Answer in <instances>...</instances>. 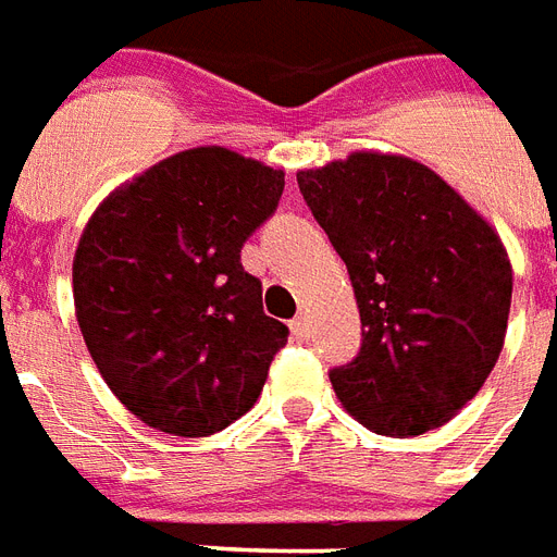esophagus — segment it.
<instances>
[{
	"mask_svg": "<svg viewBox=\"0 0 557 557\" xmlns=\"http://www.w3.org/2000/svg\"><path fill=\"white\" fill-rule=\"evenodd\" d=\"M290 332H294L296 341H308V317L299 313L296 320H290Z\"/></svg>",
	"mask_w": 557,
	"mask_h": 557,
	"instance_id": "34e87169",
	"label": "esophagus"
}]
</instances>
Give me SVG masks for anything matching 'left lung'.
<instances>
[{
    "instance_id": "8db88e82",
    "label": "left lung",
    "mask_w": 557,
    "mask_h": 557,
    "mask_svg": "<svg viewBox=\"0 0 557 557\" xmlns=\"http://www.w3.org/2000/svg\"><path fill=\"white\" fill-rule=\"evenodd\" d=\"M346 263L361 352L332 370L337 399L387 437L449 422L499 361L513 270L499 234L413 158L352 152L296 173Z\"/></svg>"
}]
</instances>
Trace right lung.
Instances as JSON below:
<instances>
[{
  "label": "right lung",
  "instance_id": "obj_1",
  "mask_svg": "<svg viewBox=\"0 0 557 557\" xmlns=\"http://www.w3.org/2000/svg\"><path fill=\"white\" fill-rule=\"evenodd\" d=\"M282 190L284 170L196 146L120 184L87 220L75 320L104 384L146 425L208 437L258 403L287 325L263 313L240 249Z\"/></svg>",
  "mask_w": 557,
  "mask_h": 557
}]
</instances>
